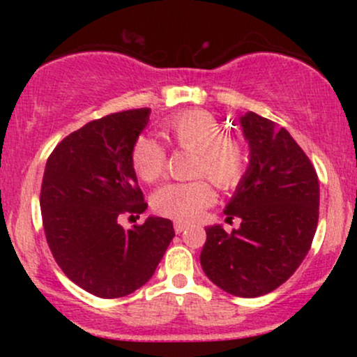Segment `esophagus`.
Wrapping results in <instances>:
<instances>
[{"instance_id": "esophagus-1", "label": "esophagus", "mask_w": 357, "mask_h": 357, "mask_svg": "<svg viewBox=\"0 0 357 357\" xmlns=\"http://www.w3.org/2000/svg\"><path fill=\"white\" fill-rule=\"evenodd\" d=\"M188 228V225L186 223H181V221H176L174 223V231L176 233H181V231H184Z\"/></svg>"}]
</instances>
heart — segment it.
I'll use <instances>...</instances> for the list:
<instances>
[{
  "label": "heart",
  "instance_id": "b5f03b06",
  "mask_svg": "<svg viewBox=\"0 0 357 357\" xmlns=\"http://www.w3.org/2000/svg\"><path fill=\"white\" fill-rule=\"evenodd\" d=\"M166 137L178 149L195 153L192 176H204L221 191L235 190L250 166V147L238 136L225 134L221 122L206 110H184L162 124ZM166 149L151 136H139L130 149V166L141 181L155 183L166 167ZM204 178L171 183L153 196V208L166 218L190 223L215 202V191Z\"/></svg>",
  "mask_w": 357,
  "mask_h": 357
}]
</instances>
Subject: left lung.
<instances>
[{"label":"left lung","mask_w":357,"mask_h":357,"mask_svg":"<svg viewBox=\"0 0 357 357\" xmlns=\"http://www.w3.org/2000/svg\"><path fill=\"white\" fill-rule=\"evenodd\" d=\"M250 166L225 215L241 220L227 233L206 228L199 255L215 285L236 297H260L294 275L312 245L319 220V178L292 136L275 122L245 114Z\"/></svg>","instance_id":"obj_1"}]
</instances>
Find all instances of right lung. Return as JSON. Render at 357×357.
<instances>
[{"instance_id": "obj_1", "label": "right lung", "mask_w": 357, "mask_h": 357, "mask_svg": "<svg viewBox=\"0 0 357 357\" xmlns=\"http://www.w3.org/2000/svg\"><path fill=\"white\" fill-rule=\"evenodd\" d=\"M149 114L142 107L89 122L60 141L45 166L40 208L52 255L73 284L100 298L144 285L174 236L166 218L130 230L119 223L147 208L130 149Z\"/></svg>"}]
</instances>
